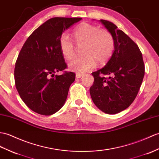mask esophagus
<instances>
[{"mask_svg":"<svg viewBox=\"0 0 159 159\" xmlns=\"http://www.w3.org/2000/svg\"><path fill=\"white\" fill-rule=\"evenodd\" d=\"M84 76V74L82 73H76V78L77 79H80L81 77H83Z\"/></svg>","mask_w":159,"mask_h":159,"instance_id":"34e87169","label":"esophagus"}]
</instances>
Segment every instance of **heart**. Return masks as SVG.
<instances>
[{"label":"heart","mask_w":159,"mask_h":159,"mask_svg":"<svg viewBox=\"0 0 159 159\" xmlns=\"http://www.w3.org/2000/svg\"><path fill=\"white\" fill-rule=\"evenodd\" d=\"M75 41L82 45L83 55L72 58L68 66L71 70L86 72L94 68L96 63L106 64L111 57L115 47L114 36L106 29L87 22L79 24L73 31ZM59 47L64 57L71 58L75 53V42L66 34H62L59 39Z\"/></svg>","instance_id":"obj_1"}]
</instances>
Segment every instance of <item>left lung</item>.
<instances>
[{
    "instance_id": "left-lung-1",
    "label": "left lung",
    "mask_w": 159,
    "mask_h": 159,
    "mask_svg": "<svg viewBox=\"0 0 159 159\" xmlns=\"http://www.w3.org/2000/svg\"><path fill=\"white\" fill-rule=\"evenodd\" d=\"M99 21L114 36L115 47L104 67L92 72L94 82L89 91L99 110L114 114L127 108L134 101L144 76L145 66L134 40L112 22Z\"/></svg>"
}]
</instances>
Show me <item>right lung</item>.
<instances>
[{
	"label": "right lung",
	"mask_w": 159,
	"mask_h": 159,
	"mask_svg": "<svg viewBox=\"0 0 159 159\" xmlns=\"http://www.w3.org/2000/svg\"><path fill=\"white\" fill-rule=\"evenodd\" d=\"M80 17H53L36 28L24 44L16 62L15 84L20 98L30 109L49 116L61 108L76 75L67 68L59 47L66 29Z\"/></svg>",
	"instance_id": "1"
}]
</instances>
